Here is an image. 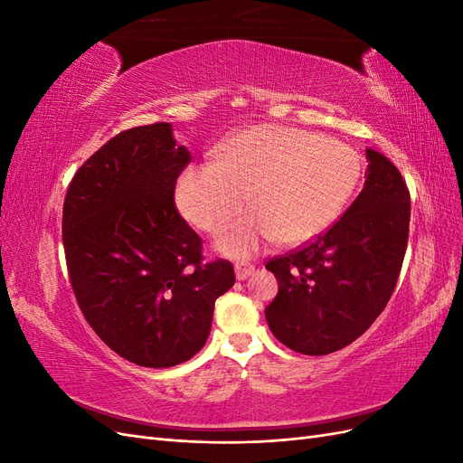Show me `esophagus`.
<instances>
[{"label":"esophagus","mask_w":463,"mask_h":463,"mask_svg":"<svg viewBox=\"0 0 463 463\" xmlns=\"http://www.w3.org/2000/svg\"><path fill=\"white\" fill-rule=\"evenodd\" d=\"M255 264H250V262H237L235 264V276H237V279H247L249 276H253L255 274Z\"/></svg>","instance_id":"34e87169"}]
</instances>
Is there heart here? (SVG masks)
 Wrapping results in <instances>:
<instances>
[{
    "label": "heart",
    "instance_id": "b5f03b06",
    "mask_svg": "<svg viewBox=\"0 0 463 463\" xmlns=\"http://www.w3.org/2000/svg\"><path fill=\"white\" fill-rule=\"evenodd\" d=\"M352 146L318 133L257 125L223 146L213 164L191 165L177 184V206L189 223L218 233L247 204L253 213L218 237V249L247 257L269 240L299 245L340 216L357 185Z\"/></svg>",
    "mask_w": 463,
    "mask_h": 463
}]
</instances>
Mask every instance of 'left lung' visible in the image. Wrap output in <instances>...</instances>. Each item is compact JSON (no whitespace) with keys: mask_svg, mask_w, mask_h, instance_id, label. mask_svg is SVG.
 Wrapping results in <instances>:
<instances>
[{"mask_svg":"<svg viewBox=\"0 0 463 463\" xmlns=\"http://www.w3.org/2000/svg\"><path fill=\"white\" fill-rule=\"evenodd\" d=\"M365 187L313 241L266 262L278 296L266 307L276 338L303 355L355 342L384 311L410 235V191L398 167L367 148Z\"/></svg>","mask_w":463,"mask_h":463,"instance_id":"1","label":"left lung"}]
</instances>
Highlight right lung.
<instances>
[{
  "label": "right lung",
  "instance_id": "1",
  "mask_svg": "<svg viewBox=\"0 0 463 463\" xmlns=\"http://www.w3.org/2000/svg\"><path fill=\"white\" fill-rule=\"evenodd\" d=\"M191 162L170 123L121 131L82 164L63 201L71 288L90 328L135 365L174 367L206 344L230 260L204 262L175 184Z\"/></svg>",
  "mask_w": 463,
  "mask_h": 463
}]
</instances>
